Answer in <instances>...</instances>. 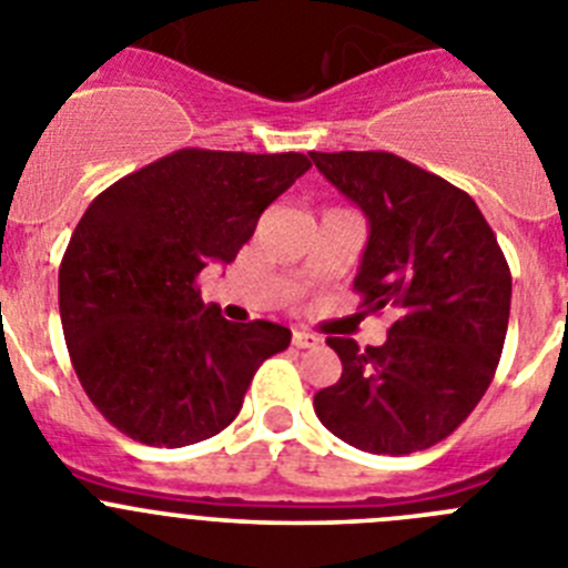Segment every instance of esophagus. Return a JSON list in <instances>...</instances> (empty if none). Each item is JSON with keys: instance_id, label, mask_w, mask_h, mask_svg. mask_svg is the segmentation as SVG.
Returning <instances> with one entry per match:
<instances>
[{"instance_id": "esophagus-1", "label": "esophagus", "mask_w": 568, "mask_h": 568, "mask_svg": "<svg viewBox=\"0 0 568 568\" xmlns=\"http://www.w3.org/2000/svg\"><path fill=\"white\" fill-rule=\"evenodd\" d=\"M321 338L315 333H307V329H295L293 333V346L298 349H310V346H318Z\"/></svg>"}]
</instances>
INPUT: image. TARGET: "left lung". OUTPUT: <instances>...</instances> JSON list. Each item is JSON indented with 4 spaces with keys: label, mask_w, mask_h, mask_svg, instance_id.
Wrapping results in <instances>:
<instances>
[{
    "label": "left lung",
    "mask_w": 568,
    "mask_h": 568,
    "mask_svg": "<svg viewBox=\"0 0 568 568\" xmlns=\"http://www.w3.org/2000/svg\"><path fill=\"white\" fill-rule=\"evenodd\" d=\"M310 159L369 222L355 275L361 304L395 313L381 346L327 338L344 369L315 393V415L364 453L429 449L469 418L495 378L511 304L504 250L464 190L400 155Z\"/></svg>",
    "instance_id": "8db88e82"
}]
</instances>
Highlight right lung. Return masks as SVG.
<instances>
[{
	"mask_svg": "<svg viewBox=\"0 0 568 568\" xmlns=\"http://www.w3.org/2000/svg\"><path fill=\"white\" fill-rule=\"evenodd\" d=\"M307 170L304 153L184 148L90 202L59 267V315L79 384L119 433L168 449L213 438L287 349V327L222 318L195 278L230 264Z\"/></svg>",
	"mask_w": 568,
	"mask_h": 568,
	"instance_id": "right-lung-1",
	"label": "right lung"
}]
</instances>
